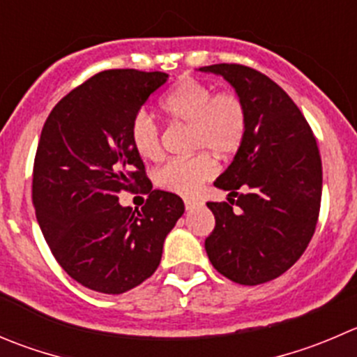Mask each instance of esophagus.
Returning <instances> with one entry per match:
<instances>
[{
  "label": "esophagus",
  "mask_w": 357,
  "mask_h": 357,
  "mask_svg": "<svg viewBox=\"0 0 357 357\" xmlns=\"http://www.w3.org/2000/svg\"><path fill=\"white\" fill-rule=\"evenodd\" d=\"M199 206H200V202L197 199H185V209L186 211H192Z\"/></svg>",
  "instance_id": "1"
}]
</instances>
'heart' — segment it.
Returning <instances> with one entry per match:
<instances>
[{
  "label": "heart",
  "instance_id": "heart-1",
  "mask_svg": "<svg viewBox=\"0 0 357 357\" xmlns=\"http://www.w3.org/2000/svg\"><path fill=\"white\" fill-rule=\"evenodd\" d=\"M160 109L171 122L190 123V150L186 158H172L155 172V185L178 195H193L218 171L216 158L237 153L248 134V108L234 91L214 92L207 83L183 78L162 98ZM130 143L144 160L162 157L160 129L144 113L130 122Z\"/></svg>",
  "mask_w": 357,
  "mask_h": 357
}]
</instances>
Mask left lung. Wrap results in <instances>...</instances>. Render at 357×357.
Wrapping results in <instances>:
<instances>
[{
  "label": "left lung",
  "mask_w": 357,
  "mask_h": 357,
  "mask_svg": "<svg viewBox=\"0 0 357 357\" xmlns=\"http://www.w3.org/2000/svg\"><path fill=\"white\" fill-rule=\"evenodd\" d=\"M200 71L223 76L245 102L249 119L244 144L214 183L230 192L228 202H207L216 220L206 238L207 256L230 281L263 284L295 265L316 231L319 148L298 106L266 75L242 64Z\"/></svg>",
  "instance_id": "8db88e82"
}]
</instances>
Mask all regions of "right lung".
I'll use <instances>...</instances> for the list:
<instances>
[{"label": "right lung", "instance_id": "add662e5", "mask_svg": "<svg viewBox=\"0 0 357 357\" xmlns=\"http://www.w3.org/2000/svg\"><path fill=\"white\" fill-rule=\"evenodd\" d=\"M169 75L108 69L76 86L45 122L33 167V206L59 265L82 286L120 295L160 265L185 213L178 195L153 190L130 143V122ZM148 192L141 211L120 191Z\"/></svg>", "mask_w": 357, "mask_h": 357}]
</instances>
